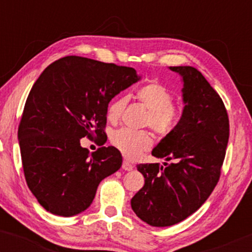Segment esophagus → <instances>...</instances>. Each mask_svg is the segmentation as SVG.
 I'll list each match as a JSON object with an SVG mask.
<instances>
[{"label":"esophagus","instance_id":"1","mask_svg":"<svg viewBox=\"0 0 252 252\" xmlns=\"http://www.w3.org/2000/svg\"><path fill=\"white\" fill-rule=\"evenodd\" d=\"M122 168H123L124 170H128V172H130V170H132V168H134V166H132V164L130 163L129 161L124 160L123 163H122Z\"/></svg>","mask_w":252,"mask_h":252}]
</instances>
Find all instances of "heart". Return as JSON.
Here are the masks:
<instances>
[{"label": "heart", "mask_w": 252, "mask_h": 252, "mask_svg": "<svg viewBox=\"0 0 252 252\" xmlns=\"http://www.w3.org/2000/svg\"><path fill=\"white\" fill-rule=\"evenodd\" d=\"M136 99L149 110L146 124L156 132L167 135L175 128L179 121L178 108L174 105V96L166 86L160 83H149L141 86L135 94ZM129 98L124 94L117 96L110 102L106 109V117L116 123L123 116ZM111 143L126 156L134 160L143 152L152 148L153 137L146 130L135 131L130 129H118L112 132Z\"/></svg>", "instance_id": "obj_1"}]
</instances>
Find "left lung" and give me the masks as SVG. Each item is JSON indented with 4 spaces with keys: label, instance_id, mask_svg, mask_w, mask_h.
I'll use <instances>...</instances> for the list:
<instances>
[{
    "label": "left lung",
    "instance_id": "left-lung-1",
    "mask_svg": "<svg viewBox=\"0 0 252 252\" xmlns=\"http://www.w3.org/2000/svg\"><path fill=\"white\" fill-rule=\"evenodd\" d=\"M169 68L182 77L184 111L152 155L172 162L138 164L144 186L131 199L136 216L156 227L185 220L207 200L220 178L230 131L224 103L200 72Z\"/></svg>",
    "mask_w": 252,
    "mask_h": 252
}]
</instances>
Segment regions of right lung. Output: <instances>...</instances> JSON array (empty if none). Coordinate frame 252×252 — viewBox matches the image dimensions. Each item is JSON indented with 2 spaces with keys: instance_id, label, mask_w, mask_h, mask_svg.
Segmentation results:
<instances>
[{
  "instance_id": "right-lung-1",
  "label": "right lung",
  "mask_w": 252,
  "mask_h": 252,
  "mask_svg": "<svg viewBox=\"0 0 252 252\" xmlns=\"http://www.w3.org/2000/svg\"><path fill=\"white\" fill-rule=\"evenodd\" d=\"M140 79L132 67L77 56L40 74L17 135L26 182L46 211L62 217L83 212L99 182L121 168L120 150L100 147L90 155L80 138L103 142L110 100Z\"/></svg>"
}]
</instances>
